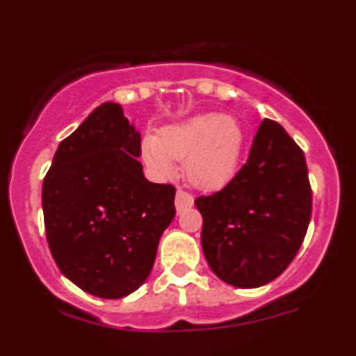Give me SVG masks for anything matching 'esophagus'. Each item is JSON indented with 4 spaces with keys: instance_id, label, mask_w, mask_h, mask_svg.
Instances as JSON below:
<instances>
[{
    "instance_id": "1",
    "label": "esophagus",
    "mask_w": 356,
    "mask_h": 356,
    "mask_svg": "<svg viewBox=\"0 0 356 356\" xmlns=\"http://www.w3.org/2000/svg\"><path fill=\"white\" fill-rule=\"evenodd\" d=\"M192 204H194V197H192L189 192L179 189L177 194H175V209H177V212L189 209Z\"/></svg>"
}]
</instances>
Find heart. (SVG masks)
<instances>
[{
	"instance_id": "heart-1",
	"label": "heart",
	"mask_w": 356,
	"mask_h": 356,
	"mask_svg": "<svg viewBox=\"0 0 356 356\" xmlns=\"http://www.w3.org/2000/svg\"><path fill=\"white\" fill-rule=\"evenodd\" d=\"M244 130L234 117L202 113L161 130L159 138L142 142L145 162L157 172L174 174V161H183L187 179L199 189L226 186L239 169Z\"/></svg>"
}]
</instances>
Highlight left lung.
I'll list each match as a JSON object with an SVG mask.
<instances>
[{
  "label": "left lung",
  "instance_id": "left-lung-1",
  "mask_svg": "<svg viewBox=\"0 0 356 356\" xmlns=\"http://www.w3.org/2000/svg\"><path fill=\"white\" fill-rule=\"evenodd\" d=\"M202 251L216 276L238 288L276 280L295 259L312 219V186L300 145L264 118L226 187L195 199Z\"/></svg>",
  "mask_w": 356,
  "mask_h": 356
}]
</instances>
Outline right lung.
Returning a JSON list of instances; mask_svg holds the SVG:
<instances>
[{"instance_id": "add662e5", "label": "right lung", "mask_w": 356, "mask_h": 356, "mask_svg": "<svg viewBox=\"0 0 356 356\" xmlns=\"http://www.w3.org/2000/svg\"><path fill=\"white\" fill-rule=\"evenodd\" d=\"M140 134L118 104L97 107L61 140L44 175V231L56 266L93 296L117 300L150 275L175 216V187L142 172Z\"/></svg>"}]
</instances>
